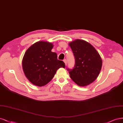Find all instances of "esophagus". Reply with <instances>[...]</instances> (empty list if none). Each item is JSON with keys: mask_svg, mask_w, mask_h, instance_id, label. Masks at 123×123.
I'll return each mask as SVG.
<instances>
[{"mask_svg": "<svg viewBox=\"0 0 123 123\" xmlns=\"http://www.w3.org/2000/svg\"><path fill=\"white\" fill-rule=\"evenodd\" d=\"M63 61H64V62L65 63V65H67V60H66V59H64V60H63Z\"/></svg>", "mask_w": 123, "mask_h": 123, "instance_id": "obj_1", "label": "esophagus"}]
</instances>
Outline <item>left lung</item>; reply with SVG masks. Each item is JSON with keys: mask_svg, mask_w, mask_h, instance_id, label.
Segmentation results:
<instances>
[{"mask_svg": "<svg viewBox=\"0 0 123 123\" xmlns=\"http://www.w3.org/2000/svg\"><path fill=\"white\" fill-rule=\"evenodd\" d=\"M69 45L75 59L73 68L67 69L70 77L79 86L88 85L100 74L102 65L100 55L92 45L84 40L77 39Z\"/></svg>", "mask_w": 123, "mask_h": 123, "instance_id": "obj_1", "label": "left lung"}]
</instances>
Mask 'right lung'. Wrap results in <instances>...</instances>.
<instances>
[{"instance_id": "add662e5", "label": "right lung", "mask_w": 123, "mask_h": 123, "mask_svg": "<svg viewBox=\"0 0 123 123\" xmlns=\"http://www.w3.org/2000/svg\"><path fill=\"white\" fill-rule=\"evenodd\" d=\"M51 43L38 41L27 49L22 60V68L26 77L35 85L44 86L54 77L60 67L65 68L64 62L59 60L52 52Z\"/></svg>"}]
</instances>
